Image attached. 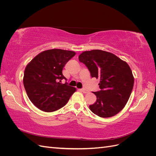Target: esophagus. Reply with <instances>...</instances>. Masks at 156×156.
Here are the masks:
<instances>
[{"label":"esophagus","instance_id":"obj_1","mask_svg":"<svg viewBox=\"0 0 156 156\" xmlns=\"http://www.w3.org/2000/svg\"><path fill=\"white\" fill-rule=\"evenodd\" d=\"M79 90L81 91V92H83V93H84V94H87V93H88V90H84V89H83V88H82V89H79Z\"/></svg>","mask_w":156,"mask_h":156}]
</instances>
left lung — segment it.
<instances>
[{
	"instance_id": "obj_1",
	"label": "left lung",
	"mask_w": 156,
	"mask_h": 156,
	"mask_svg": "<svg viewBox=\"0 0 156 156\" xmlns=\"http://www.w3.org/2000/svg\"><path fill=\"white\" fill-rule=\"evenodd\" d=\"M79 60L86 65L92 77L100 79L101 90L93 92L97 100L90 109L101 118L118 114L126 105L133 88L134 77L129 65L115 55L99 49L83 52Z\"/></svg>"
}]
</instances>
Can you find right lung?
<instances>
[{
    "instance_id": "obj_1",
    "label": "right lung",
    "mask_w": 156,
    "mask_h": 156,
    "mask_svg": "<svg viewBox=\"0 0 156 156\" xmlns=\"http://www.w3.org/2000/svg\"><path fill=\"white\" fill-rule=\"evenodd\" d=\"M60 49L41 52L27 65L23 84L30 101L40 110L53 112L66 104L76 88L62 84L65 64L75 55Z\"/></svg>"
}]
</instances>
